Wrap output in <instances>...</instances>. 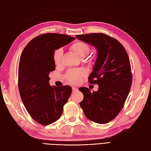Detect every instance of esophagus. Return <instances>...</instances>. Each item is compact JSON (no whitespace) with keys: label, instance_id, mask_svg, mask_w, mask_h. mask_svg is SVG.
I'll use <instances>...</instances> for the list:
<instances>
[{"label":"esophagus","instance_id":"1","mask_svg":"<svg viewBox=\"0 0 151 151\" xmlns=\"http://www.w3.org/2000/svg\"><path fill=\"white\" fill-rule=\"evenodd\" d=\"M72 91H73V92H75V91H77V88L76 87H72Z\"/></svg>","mask_w":151,"mask_h":151}]
</instances>
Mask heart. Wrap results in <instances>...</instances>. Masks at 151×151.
Listing matches in <instances>:
<instances>
[{"label":"heart","instance_id":"1","mask_svg":"<svg viewBox=\"0 0 151 151\" xmlns=\"http://www.w3.org/2000/svg\"><path fill=\"white\" fill-rule=\"evenodd\" d=\"M70 50L80 58H84L88 55L91 51L89 44L83 41H76L70 46ZM63 50L58 48L56 50L53 54V60L56 65H59L62 62L63 56ZM86 73L83 69L69 70L66 74V78L69 83L72 84H78L80 83L82 77L85 76Z\"/></svg>","mask_w":151,"mask_h":151}]
</instances>
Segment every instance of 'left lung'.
I'll return each instance as SVG.
<instances>
[{
    "mask_svg": "<svg viewBox=\"0 0 151 151\" xmlns=\"http://www.w3.org/2000/svg\"><path fill=\"white\" fill-rule=\"evenodd\" d=\"M81 41L94 46L98 52L89 83L99 85L97 91L82 87L80 102L85 116L96 123L112 121L123 109L132 83L129 59L125 48L114 38L103 33L77 35Z\"/></svg>",
    "mask_w": 151,
    "mask_h": 151,
    "instance_id": "left-lung-1",
    "label": "left lung"
}]
</instances>
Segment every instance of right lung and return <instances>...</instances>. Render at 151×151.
<instances>
[{"label": "right lung", "mask_w": 151, "mask_h": 151, "mask_svg": "<svg viewBox=\"0 0 151 151\" xmlns=\"http://www.w3.org/2000/svg\"><path fill=\"white\" fill-rule=\"evenodd\" d=\"M76 38L47 33L34 38L24 48L18 67L20 96L30 116L38 123L48 125L62 116L72 93L68 85L51 87L49 74L55 70L54 52Z\"/></svg>", "instance_id": "right-lung-1"}]
</instances>
